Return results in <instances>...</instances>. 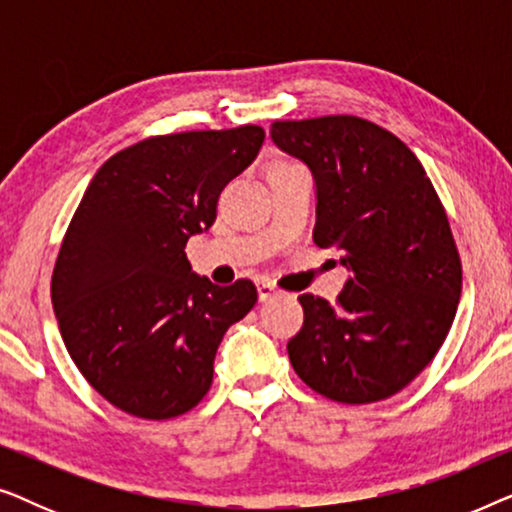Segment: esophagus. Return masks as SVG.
I'll return each instance as SVG.
<instances>
[{
	"instance_id": "obj_1",
	"label": "esophagus",
	"mask_w": 512,
	"mask_h": 512,
	"mask_svg": "<svg viewBox=\"0 0 512 512\" xmlns=\"http://www.w3.org/2000/svg\"><path fill=\"white\" fill-rule=\"evenodd\" d=\"M277 289H275V284H270V282H258V300H270V298H275L277 296Z\"/></svg>"
}]
</instances>
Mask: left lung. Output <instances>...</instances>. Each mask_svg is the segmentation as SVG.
Masks as SVG:
<instances>
[{"mask_svg": "<svg viewBox=\"0 0 512 512\" xmlns=\"http://www.w3.org/2000/svg\"><path fill=\"white\" fill-rule=\"evenodd\" d=\"M270 137L310 167L314 244L340 251L349 270L335 305L298 298L291 366L331 401L394 396L429 366L457 314L461 261L443 202L415 153L363 118L275 121Z\"/></svg>", "mask_w": 512, "mask_h": 512, "instance_id": "left-lung-1", "label": "left lung"}]
</instances>
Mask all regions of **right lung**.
Listing matches in <instances>:
<instances>
[{
  "label": "right lung",
  "instance_id": "1",
  "mask_svg": "<svg viewBox=\"0 0 512 512\" xmlns=\"http://www.w3.org/2000/svg\"><path fill=\"white\" fill-rule=\"evenodd\" d=\"M263 139L258 125L149 137L111 156L83 193L51 300L76 368L118 410L170 419L195 408L223 333L256 305L249 279L212 284L184 249Z\"/></svg>",
  "mask_w": 512,
  "mask_h": 512
}]
</instances>
